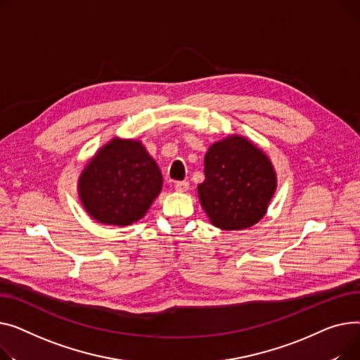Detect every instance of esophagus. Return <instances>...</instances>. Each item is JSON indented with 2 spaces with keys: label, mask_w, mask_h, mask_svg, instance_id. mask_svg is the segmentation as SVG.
<instances>
[{
  "label": "esophagus",
  "mask_w": 360,
  "mask_h": 360,
  "mask_svg": "<svg viewBox=\"0 0 360 360\" xmlns=\"http://www.w3.org/2000/svg\"><path fill=\"white\" fill-rule=\"evenodd\" d=\"M174 188L177 192H187L188 190V181H176Z\"/></svg>",
  "instance_id": "1"
}]
</instances>
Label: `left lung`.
I'll return each instance as SVG.
<instances>
[{"mask_svg":"<svg viewBox=\"0 0 360 360\" xmlns=\"http://www.w3.org/2000/svg\"><path fill=\"white\" fill-rule=\"evenodd\" d=\"M276 190V174L267 155L243 136L209 146L205 181L198 186L210 222L221 229H244L257 224Z\"/></svg>","mask_w":360,"mask_h":360,"instance_id":"1","label":"left lung"}]
</instances>
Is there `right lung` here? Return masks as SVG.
Instances as JSON below:
<instances>
[{"mask_svg": "<svg viewBox=\"0 0 360 360\" xmlns=\"http://www.w3.org/2000/svg\"><path fill=\"white\" fill-rule=\"evenodd\" d=\"M161 186L160 168L143 145L117 138L101 148L78 181L84 207L96 221L109 225L141 219Z\"/></svg>", "mask_w": 360, "mask_h": 360, "instance_id": "add662e5", "label": "right lung"}]
</instances>
